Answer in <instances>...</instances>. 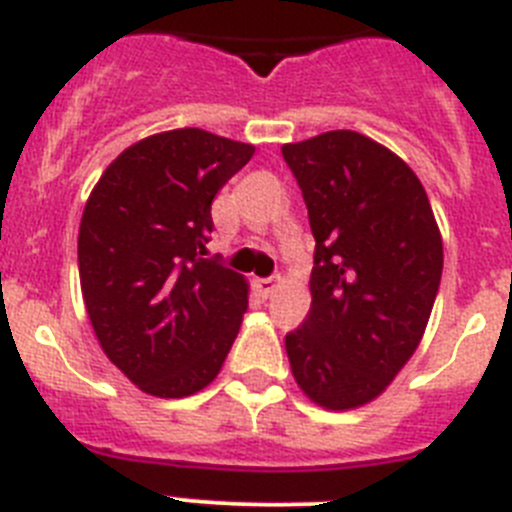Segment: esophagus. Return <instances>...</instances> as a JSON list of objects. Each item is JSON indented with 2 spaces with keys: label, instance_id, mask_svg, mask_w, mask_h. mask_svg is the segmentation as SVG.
I'll return each instance as SVG.
<instances>
[{
  "label": "esophagus",
  "instance_id": "1",
  "mask_svg": "<svg viewBox=\"0 0 512 512\" xmlns=\"http://www.w3.org/2000/svg\"><path fill=\"white\" fill-rule=\"evenodd\" d=\"M276 287H279V279H276V276H271V279H256V289H259L261 297H271V294L276 292Z\"/></svg>",
  "mask_w": 512,
  "mask_h": 512
}]
</instances>
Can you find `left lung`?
I'll use <instances>...</instances> for the list:
<instances>
[{
    "mask_svg": "<svg viewBox=\"0 0 512 512\" xmlns=\"http://www.w3.org/2000/svg\"><path fill=\"white\" fill-rule=\"evenodd\" d=\"M281 154L317 241L312 307L284 340L292 375L322 409H360L419 348L442 279V233L416 172L365 134L325 131Z\"/></svg>",
    "mask_w": 512,
    "mask_h": 512,
    "instance_id": "8db88e82",
    "label": "left lung"
}]
</instances>
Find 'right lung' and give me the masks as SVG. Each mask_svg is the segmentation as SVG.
<instances>
[{"label":"right lung","mask_w":512,"mask_h":512,"mask_svg":"<svg viewBox=\"0 0 512 512\" xmlns=\"http://www.w3.org/2000/svg\"><path fill=\"white\" fill-rule=\"evenodd\" d=\"M253 144L203 129L159 131L103 170L78 231V271L96 340L139 391L185 398L215 381L248 281L203 259L220 187Z\"/></svg>","instance_id":"1"}]
</instances>
